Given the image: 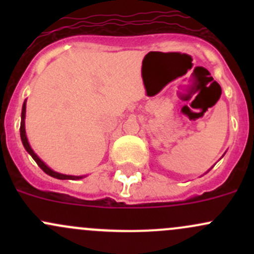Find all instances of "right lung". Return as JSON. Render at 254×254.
<instances>
[{
  "instance_id": "right-lung-1",
  "label": "right lung",
  "mask_w": 254,
  "mask_h": 254,
  "mask_svg": "<svg viewBox=\"0 0 254 254\" xmlns=\"http://www.w3.org/2000/svg\"><path fill=\"white\" fill-rule=\"evenodd\" d=\"M24 118H25V102L24 104H23V108H22V122H20V139H22V142H23V146H24L25 150L28 151V153H29L30 156L33 157V160L37 162V165L39 166L40 168H42L43 171H44L45 173L49 176L54 177V178H58V179H79L82 178V177H76V176H66V175H61V173H58V172H54L53 170H50V168L48 167L47 165H45L44 162H43L42 160H40L39 157H38L37 155L34 153V151L32 150V147L29 146V142H28V139L27 136H25V127H24Z\"/></svg>"
}]
</instances>
